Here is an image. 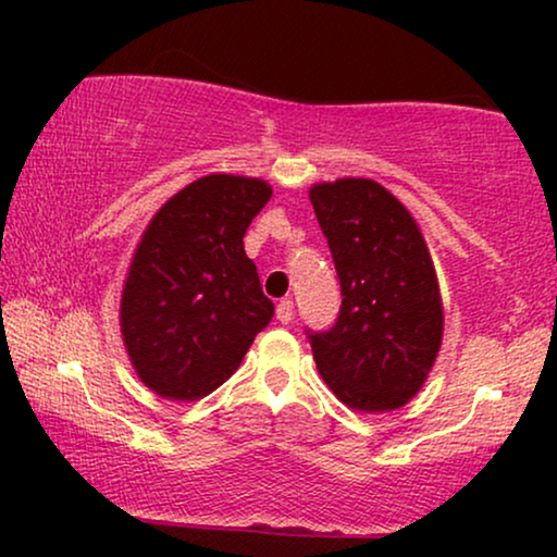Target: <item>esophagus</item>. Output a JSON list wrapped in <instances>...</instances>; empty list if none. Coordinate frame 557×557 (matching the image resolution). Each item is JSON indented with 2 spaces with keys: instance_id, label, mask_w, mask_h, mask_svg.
<instances>
[{
  "instance_id": "1",
  "label": "esophagus",
  "mask_w": 557,
  "mask_h": 557,
  "mask_svg": "<svg viewBox=\"0 0 557 557\" xmlns=\"http://www.w3.org/2000/svg\"><path fill=\"white\" fill-rule=\"evenodd\" d=\"M276 317H278V322L281 324H288L294 319V301L292 299H284V301H278V307H276Z\"/></svg>"
}]
</instances>
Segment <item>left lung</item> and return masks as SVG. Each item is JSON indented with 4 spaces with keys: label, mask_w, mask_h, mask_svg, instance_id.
I'll return each instance as SVG.
<instances>
[{
    "label": "left lung",
    "mask_w": 557,
    "mask_h": 557,
    "mask_svg": "<svg viewBox=\"0 0 557 557\" xmlns=\"http://www.w3.org/2000/svg\"><path fill=\"white\" fill-rule=\"evenodd\" d=\"M309 200L342 286L337 322L311 334L319 375L352 410L403 408L444 339V304L421 227L375 180L317 182Z\"/></svg>",
    "instance_id": "1"
}]
</instances>
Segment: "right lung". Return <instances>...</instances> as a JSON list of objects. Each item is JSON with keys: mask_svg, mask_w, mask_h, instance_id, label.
<instances>
[{"mask_svg": "<svg viewBox=\"0 0 557 557\" xmlns=\"http://www.w3.org/2000/svg\"><path fill=\"white\" fill-rule=\"evenodd\" d=\"M271 195L265 180L208 174L172 195L144 231L119 322L136 375L162 398L210 395L269 326L273 301L243 235Z\"/></svg>", "mask_w": 557, "mask_h": 557, "instance_id": "obj_1", "label": "right lung"}]
</instances>
